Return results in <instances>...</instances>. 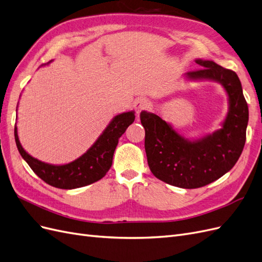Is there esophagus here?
<instances>
[{"label": "esophagus", "mask_w": 262, "mask_h": 262, "mask_svg": "<svg viewBox=\"0 0 262 262\" xmlns=\"http://www.w3.org/2000/svg\"><path fill=\"white\" fill-rule=\"evenodd\" d=\"M146 108H148V101L145 98H138L134 102V109H136L138 115H140L142 110H145Z\"/></svg>", "instance_id": "1"}]
</instances>
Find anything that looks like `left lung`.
Returning a JSON list of instances; mask_svg holds the SVG:
<instances>
[{"label":"left lung","instance_id":"obj_1","mask_svg":"<svg viewBox=\"0 0 262 262\" xmlns=\"http://www.w3.org/2000/svg\"><path fill=\"white\" fill-rule=\"evenodd\" d=\"M202 69L184 74L187 81H211L223 87L228 110L221 128L198 139H188L156 114L141 113L145 129V152L150 171L171 186L195 189L231 170L243 152L248 125V106L234 71L211 60L195 59Z\"/></svg>","mask_w":262,"mask_h":262}]
</instances>
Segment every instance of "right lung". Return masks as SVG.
I'll use <instances>...</instances> for the list:
<instances>
[{"mask_svg": "<svg viewBox=\"0 0 262 262\" xmlns=\"http://www.w3.org/2000/svg\"><path fill=\"white\" fill-rule=\"evenodd\" d=\"M134 114L136 113L132 110L115 116L95 143L83 155L68 164L54 165L45 163L28 154L20 144L16 125L14 130L15 141L24 161L47 184L60 189L81 188L100 180L112 167L119 139L126 128L133 123L136 119Z\"/></svg>", "mask_w": 262, "mask_h": 262, "instance_id": "right-lung-1", "label": "right lung"}]
</instances>
